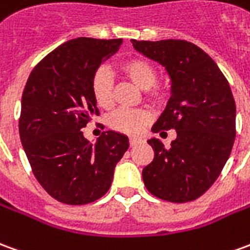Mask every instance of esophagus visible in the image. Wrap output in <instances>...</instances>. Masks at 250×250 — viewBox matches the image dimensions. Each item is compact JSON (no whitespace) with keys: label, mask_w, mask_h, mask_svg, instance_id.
<instances>
[{"label":"esophagus","mask_w":250,"mask_h":250,"mask_svg":"<svg viewBox=\"0 0 250 250\" xmlns=\"http://www.w3.org/2000/svg\"><path fill=\"white\" fill-rule=\"evenodd\" d=\"M143 141L141 139V138H131L130 139V145L131 146H137V145H139V143H142Z\"/></svg>","instance_id":"34e87169"}]
</instances>
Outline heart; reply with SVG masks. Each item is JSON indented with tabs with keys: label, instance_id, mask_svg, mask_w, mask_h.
Listing matches in <instances>:
<instances>
[{
	"label": "heart",
	"instance_id": "heart-1",
	"mask_svg": "<svg viewBox=\"0 0 250 250\" xmlns=\"http://www.w3.org/2000/svg\"><path fill=\"white\" fill-rule=\"evenodd\" d=\"M122 70L138 88L147 90L155 83L157 70L154 64L145 58H131L122 64ZM92 93L97 105L101 108H109L113 104V80L111 71L107 67H100L92 78ZM153 95L158 96V90ZM149 122V115L137 109H119L111 115L108 120L113 130L135 135L141 132L143 125Z\"/></svg>",
	"mask_w": 250,
	"mask_h": 250
}]
</instances>
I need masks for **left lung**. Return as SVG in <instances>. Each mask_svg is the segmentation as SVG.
I'll return each mask as SVG.
<instances>
[{"instance_id": "8db88e82", "label": "left lung", "mask_w": 250, "mask_h": 250, "mask_svg": "<svg viewBox=\"0 0 250 250\" xmlns=\"http://www.w3.org/2000/svg\"><path fill=\"white\" fill-rule=\"evenodd\" d=\"M131 43L165 67L170 80V97L151 131L177 132L169 149L158 138L147 139L154 158L143 167V183L162 200H195L218 179L234 143L235 103L230 85L210 55L189 42Z\"/></svg>"}]
</instances>
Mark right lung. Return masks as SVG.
<instances>
[{
  "label": "right lung",
  "mask_w": 250,
  "mask_h": 250,
  "mask_svg": "<svg viewBox=\"0 0 250 250\" xmlns=\"http://www.w3.org/2000/svg\"><path fill=\"white\" fill-rule=\"evenodd\" d=\"M122 43L69 40L42 59L28 77L20 139L40 186L62 203L80 206L105 195L115 167L130 146L128 137L118 131H104L95 145L81 131L99 115L92 78Z\"/></svg>",
  "instance_id": "add662e5"
}]
</instances>
